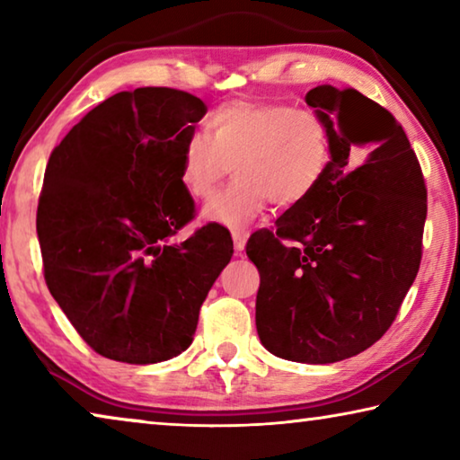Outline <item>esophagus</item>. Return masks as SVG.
Returning <instances> with one entry per match:
<instances>
[{"label":"esophagus","mask_w":460,"mask_h":460,"mask_svg":"<svg viewBox=\"0 0 460 460\" xmlns=\"http://www.w3.org/2000/svg\"><path fill=\"white\" fill-rule=\"evenodd\" d=\"M231 237H233V247H235V252H243L245 243H247V233L245 231H233Z\"/></svg>","instance_id":"esophagus-1"}]
</instances>
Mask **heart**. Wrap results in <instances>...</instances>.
I'll list each match as a JSON object with an SVG mask.
<instances>
[{"label": "heart", "instance_id": "1", "mask_svg": "<svg viewBox=\"0 0 460 460\" xmlns=\"http://www.w3.org/2000/svg\"><path fill=\"white\" fill-rule=\"evenodd\" d=\"M182 147L181 181L192 199H208L233 166L237 181L207 202L202 219L245 227L266 211L306 200L329 170L331 131L321 115L284 103L231 101Z\"/></svg>", "mask_w": 460, "mask_h": 460}]
</instances>
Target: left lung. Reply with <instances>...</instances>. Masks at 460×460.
Segmentation results:
<instances>
[{"label": "left lung", "mask_w": 460, "mask_h": 460, "mask_svg": "<svg viewBox=\"0 0 460 460\" xmlns=\"http://www.w3.org/2000/svg\"><path fill=\"white\" fill-rule=\"evenodd\" d=\"M306 103L329 126V170L245 252L260 271L261 345L323 365L359 355L392 326L422 260L426 186L406 131L376 101L321 84Z\"/></svg>", "instance_id": "obj_1"}]
</instances>
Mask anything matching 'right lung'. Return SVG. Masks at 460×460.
I'll use <instances>...</instances> for the list:
<instances>
[{"label": "right lung", "instance_id": "right-lung-1", "mask_svg": "<svg viewBox=\"0 0 460 460\" xmlns=\"http://www.w3.org/2000/svg\"><path fill=\"white\" fill-rule=\"evenodd\" d=\"M205 113L184 91H121L50 154L36 215L44 278L76 332L107 359L150 365L186 351L231 261L221 225L170 243L194 213L182 147Z\"/></svg>", "mask_w": 460, "mask_h": 460}]
</instances>
